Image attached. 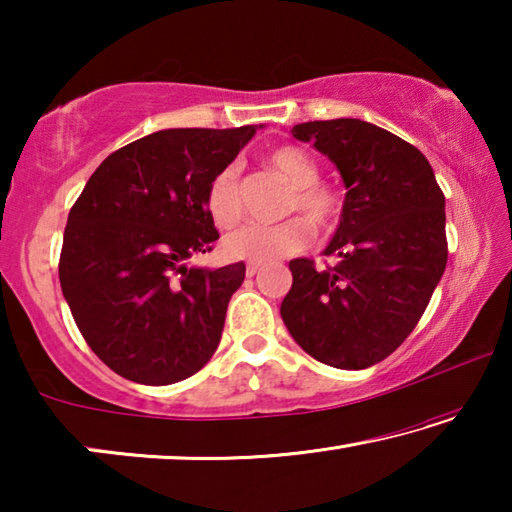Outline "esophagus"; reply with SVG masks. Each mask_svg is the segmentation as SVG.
I'll use <instances>...</instances> for the list:
<instances>
[{
    "instance_id": "1",
    "label": "esophagus",
    "mask_w": 512,
    "mask_h": 512,
    "mask_svg": "<svg viewBox=\"0 0 512 512\" xmlns=\"http://www.w3.org/2000/svg\"><path fill=\"white\" fill-rule=\"evenodd\" d=\"M257 271H259V264H248V266H246V275H248V277L257 275Z\"/></svg>"
}]
</instances>
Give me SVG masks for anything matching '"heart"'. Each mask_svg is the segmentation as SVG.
<instances>
[{
  "instance_id": "obj_1",
  "label": "heart",
  "mask_w": 512,
  "mask_h": 512,
  "mask_svg": "<svg viewBox=\"0 0 512 512\" xmlns=\"http://www.w3.org/2000/svg\"><path fill=\"white\" fill-rule=\"evenodd\" d=\"M266 167L293 187L289 212H305L316 225H329L339 216V196L318 183V164L296 146H277L266 153ZM205 207L216 228H235L241 219V189L237 167H223L205 189ZM314 241V228L302 216L275 225H246L223 241V253L239 262L266 264L298 255Z\"/></svg>"
}]
</instances>
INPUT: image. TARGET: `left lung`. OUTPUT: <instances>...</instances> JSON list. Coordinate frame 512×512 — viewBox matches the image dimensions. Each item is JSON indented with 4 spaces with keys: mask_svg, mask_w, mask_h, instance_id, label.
Wrapping results in <instances>:
<instances>
[{
    "mask_svg": "<svg viewBox=\"0 0 512 512\" xmlns=\"http://www.w3.org/2000/svg\"><path fill=\"white\" fill-rule=\"evenodd\" d=\"M291 133L334 162L345 201L323 250L339 262L316 271L291 259L282 320L320 363L370 368L413 332L445 273V196L413 144L368 121H307Z\"/></svg>",
    "mask_w": 512,
    "mask_h": 512,
    "instance_id": "left-lung-1",
    "label": "left lung"
}]
</instances>
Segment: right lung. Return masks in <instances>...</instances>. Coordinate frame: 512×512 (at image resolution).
Here are the masks:
<instances>
[{
	"mask_svg": "<svg viewBox=\"0 0 512 512\" xmlns=\"http://www.w3.org/2000/svg\"><path fill=\"white\" fill-rule=\"evenodd\" d=\"M257 128H167L110 153L67 216L60 287L92 352L144 386L192 377L219 348L244 262L203 268L219 239L205 189Z\"/></svg>",
	"mask_w": 512,
	"mask_h": 512,
	"instance_id": "add662e5",
	"label": "right lung"
}]
</instances>
